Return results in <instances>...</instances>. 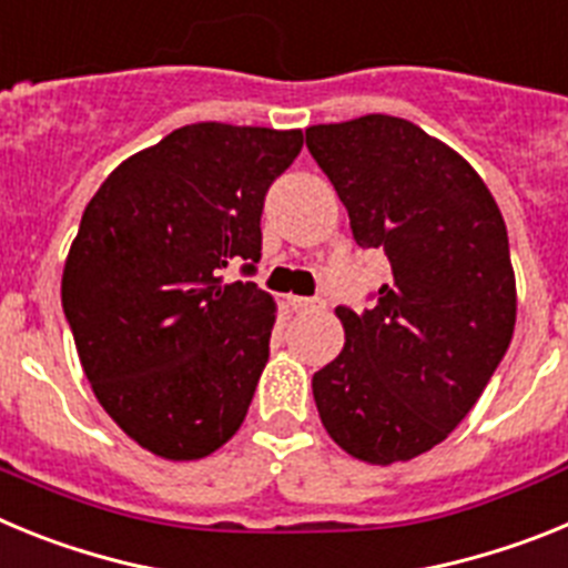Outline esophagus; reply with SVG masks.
I'll list each match as a JSON object with an SVG mask.
<instances>
[{
	"label": "esophagus",
	"instance_id": "obj_1",
	"mask_svg": "<svg viewBox=\"0 0 568 568\" xmlns=\"http://www.w3.org/2000/svg\"><path fill=\"white\" fill-rule=\"evenodd\" d=\"M290 307H293L295 313H313V310H318L321 304L315 298H298V295H290Z\"/></svg>",
	"mask_w": 568,
	"mask_h": 568
}]
</instances>
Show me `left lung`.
<instances>
[{
  "label": "left lung",
  "mask_w": 568,
  "mask_h": 568,
  "mask_svg": "<svg viewBox=\"0 0 568 568\" xmlns=\"http://www.w3.org/2000/svg\"><path fill=\"white\" fill-rule=\"evenodd\" d=\"M307 148L355 244L393 267L373 310H335L346 344L313 375L321 424L366 464L413 460L466 418L509 349L504 215L466 159L398 115L315 124Z\"/></svg>",
  "instance_id": "obj_1"
}]
</instances>
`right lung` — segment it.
Segmentation results:
<instances>
[{
	"instance_id": "obj_1",
	"label": "right lung",
	"mask_w": 568,
	"mask_h": 568,
	"mask_svg": "<svg viewBox=\"0 0 568 568\" xmlns=\"http://www.w3.org/2000/svg\"><path fill=\"white\" fill-rule=\"evenodd\" d=\"M301 130L187 124L130 155L84 207L62 307L93 393L139 446L199 460L227 444L270 355L275 304L253 281L270 184Z\"/></svg>"
}]
</instances>
